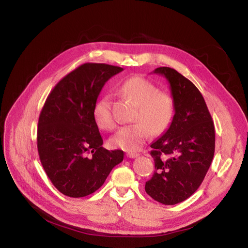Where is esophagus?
Here are the masks:
<instances>
[{
    "mask_svg": "<svg viewBox=\"0 0 248 248\" xmlns=\"http://www.w3.org/2000/svg\"><path fill=\"white\" fill-rule=\"evenodd\" d=\"M126 156L128 157V158H136V157L139 156V154L138 153H127Z\"/></svg>",
    "mask_w": 248,
    "mask_h": 248,
    "instance_id": "obj_1",
    "label": "esophagus"
}]
</instances>
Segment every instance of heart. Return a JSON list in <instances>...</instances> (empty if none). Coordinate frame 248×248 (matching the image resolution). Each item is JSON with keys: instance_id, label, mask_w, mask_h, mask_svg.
Listing matches in <instances>:
<instances>
[{"instance_id": "obj_1", "label": "heart", "mask_w": 248, "mask_h": 248, "mask_svg": "<svg viewBox=\"0 0 248 248\" xmlns=\"http://www.w3.org/2000/svg\"><path fill=\"white\" fill-rule=\"evenodd\" d=\"M121 92L137 104L133 120L136 123L121 127L109 140L110 145L127 152H136L144 146L151 134L166 130L174 116V100L166 92H158L153 82L132 77L122 82ZM93 119L102 130H111L116 122L111 114V100L104 95L93 107Z\"/></svg>"}]
</instances>
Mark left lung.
Segmentation results:
<instances>
[{"label": "left lung", "mask_w": 248, "mask_h": 248, "mask_svg": "<svg viewBox=\"0 0 248 248\" xmlns=\"http://www.w3.org/2000/svg\"><path fill=\"white\" fill-rule=\"evenodd\" d=\"M170 84L175 115L169 129L151 144L155 170L145 190L163 205H175L197 191L211 166L215 129L204 97L182 74L159 67Z\"/></svg>", "instance_id": "left-lung-1"}]
</instances>
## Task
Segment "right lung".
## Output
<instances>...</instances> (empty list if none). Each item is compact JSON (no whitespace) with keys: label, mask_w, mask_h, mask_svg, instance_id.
Segmentation results:
<instances>
[{"label":"right lung","mask_w":248,"mask_h":248,"mask_svg":"<svg viewBox=\"0 0 248 248\" xmlns=\"http://www.w3.org/2000/svg\"><path fill=\"white\" fill-rule=\"evenodd\" d=\"M123 68L86 63L67 74L47 96L39 116L37 148L42 167L56 188L70 198L99 189L122 150L108 151L93 119L104 84Z\"/></svg>","instance_id":"add662e5"}]
</instances>
